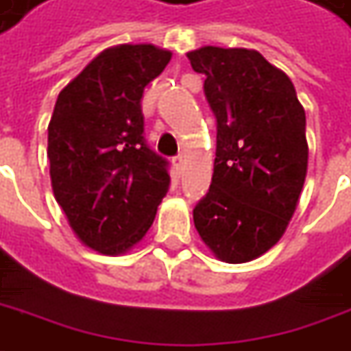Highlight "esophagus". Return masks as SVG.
I'll return each instance as SVG.
<instances>
[{"instance_id": "1", "label": "esophagus", "mask_w": 351, "mask_h": 351, "mask_svg": "<svg viewBox=\"0 0 351 351\" xmlns=\"http://www.w3.org/2000/svg\"><path fill=\"white\" fill-rule=\"evenodd\" d=\"M173 169H175L176 176L182 175V171H184V158H182V156H176V158H173Z\"/></svg>"}]
</instances>
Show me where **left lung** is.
<instances>
[{
	"instance_id": "obj_1",
	"label": "left lung",
	"mask_w": 351,
	"mask_h": 351,
	"mask_svg": "<svg viewBox=\"0 0 351 351\" xmlns=\"http://www.w3.org/2000/svg\"><path fill=\"white\" fill-rule=\"evenodd\" d=\"M188 58L205 73L217 117L213 182L193 209V224L222 262L254 261L281 239L300 199L306 114L289 75L258 51L209 45Z\"/></svg>"
}]
</instances>
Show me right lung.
I'll list each match as a JSON object with an SVG mask.
<instances>
[{
    "instance_id": "obj_1",
    "label": "right lung",
    "mask_w": 351,
    "mask_h": 351,
    "mask_svg": "<svg viewBox=\"0 0 351 351\" xmlns=\"http://www.w3.org/2000/svg\"><path fill=\"white\" fill-rule=\"evenodd\" d=\"M173 53L150 43L104 49L60 90L47 158L56 203L73 234L123 254L150 230L169 190L167 159L144 141V87Z\"/></svg>"
}]
</instances>
